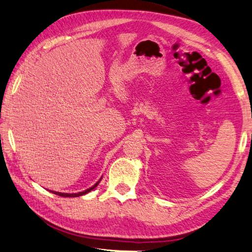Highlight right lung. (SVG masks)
I'll return each mask as SVG.
<instances>
[{
  "label": "right lung",
  "instance_id": "add662e5",
  "mask_svg": "<svg viewBox=\"0 0 252 252\" xmlns=\"http://www.w3.org/2000/svg\"><path fill=\"white\" fill-rule=\"evenodd\" d=\"M99 182H100V180H99L98 182L94 185V187H92L90 189H86V191L79 192V193H71V194H70V193H61V192H55V191H51V192H52V193H55V194H57V195H59V196H63V197H77V196L84 195V194H86V193H88V192L92 191V189H94V188L97 187V185L99 184Z\"/></svg>",
  "mask_w": 252,
  "mask_h": 252
}]
</instances>
